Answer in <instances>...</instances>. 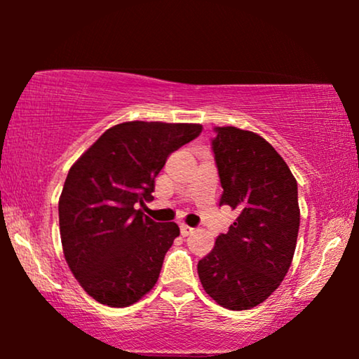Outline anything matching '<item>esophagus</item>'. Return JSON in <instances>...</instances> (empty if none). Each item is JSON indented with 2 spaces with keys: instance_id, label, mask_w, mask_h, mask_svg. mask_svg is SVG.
<instances>
[{
  "instance_id": "obj_1",
  "label": "esophagus",
  "mask_w": 359,
  "mask_h": 359,
  "mask_svg": "<svg viewBox=\"0 0 359 359\" xmlns=\"http://www.w3.org/2000/svg\"><path fill=\"white\" fill-rule=\"evenodd\" d=\"M180 230H181V235H183V237H188V235H191V233L194 232V229L189 227V225H186V224L181 225Z\"/></svg>"
}]
</instances>
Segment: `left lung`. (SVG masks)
<instances>
[{"label": "left lung", "mask_w": 359, "mask_h": 359, "mask_svg": "<svg viewBox=\"0 0 359 359\" xmlns=\"http://www.w3.org/2000/svg\"><path fill=\"white\" fill-rule=\"evenodd\" d=\"M224 193L219 205L237 210L227 233L198 263L204 291L230 311H248L286 276L299 232L297 181L263 137L215 127L210 140Z\"/></svg>", "instance_id": "8db88e82"}]
</instances>
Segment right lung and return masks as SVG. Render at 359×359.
<instances>
[{
  "label": "right lung",
  "mask_w": 359,
  "mask_h": 359,
  "mask_svg": "<svg viewBox=\"0 0 359 359\" xmlns=\"http://www.w3.org/2000/svg\"><path fill=\"white\" fill-rule=\"evenodd\" d=\"M199 124L132 121L107 129L68 171L58 201L65 259L97 302L127 307L158 281L180 235L135 209L154 199L168 156L201 134Z\"/></svg>",
  "instance_id": "add662e5"
}]
</instances>
